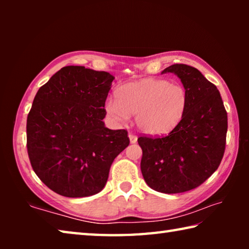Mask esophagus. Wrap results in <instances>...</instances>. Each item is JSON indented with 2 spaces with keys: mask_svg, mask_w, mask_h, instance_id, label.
Masks as SVG:
<instances>
[{
  "mask_svg": "<svg viewBox=\"0 0 249 249\" xmlns=\"http://www.w3.org/2000/svg\"><path fill=\"white\" fill-rule=\"evenodd\" d=\"M128 137H129V142H130V144H135V142H137V136H136V135H134V134H132V133H129V134H128Z\"/></svg>",
  "mask_w": 249,
  "mask_h": 249,
  "instance_id": "1",
  "label": "esophagus"
}]
</instances>
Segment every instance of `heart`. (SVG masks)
<instances>
[{"label": "heart", "mask_w": 249, "mask_h": 249, "mask_svg": "<svg viewBox=\"0 0 249 249\" xmlns=\"http://www.w3.org/2000/svg\"><path fill=\"white\" fill-rule=\"evenodd\" d=\"M114 98L105 102V111L117 123L136 114V124L150 135L166 134L183 119L188 107V93L180 84L165 79L146 78L122 84Z\"/></svg>", "instance_id": "obj_1"}]
</instances>
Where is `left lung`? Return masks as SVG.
Returning <instances> with one entry per match:
<instances>
[{
  "instance_id": "8db88e82",
  "label": "left lung",
  "mask_w": 249,
  "mask_h": 249,
  "mask_svg": "<svg viewBox=\"0 0 249 249\" xmlns=\"http://www.w3.org/2000/svg\"><path fill=\"white\" fill-rule=\"evenodd\" d=\"M178 75L188 93V107L180 123L160 137L141 136V170L146 183L162 193L196 189L209 179L225 151L227 113L220 91L196 68L183 64L161 73Z\"/></svg>"
}]
</instances>
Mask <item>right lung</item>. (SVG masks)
<instances>
[{"label": "right lung", "mask_w": 249, "mask_h": 249, "mask_svg": "<svg viewBox=\"0 0 249 249\" xmlns=\"http://www.w3.org/2000/svg\"><path fill=\"white\" fill-rule=\"evenodd\" d=\"M115 78L82 66L61 68L39 88L27 116V153L37 177L58 195L99 193L127 130L104 126L105 101Z\"/></svg>", "instance_id": "right-lung-1"}]
</instances>
